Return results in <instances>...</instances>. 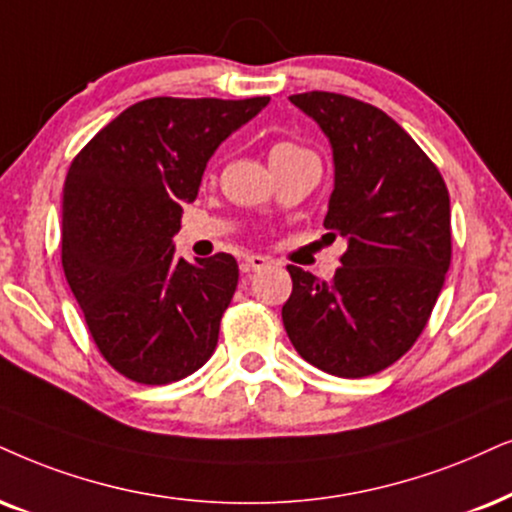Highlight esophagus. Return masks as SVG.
<instances>
[{"mask_svg": "<svg viewBox=\"0 0 512 512\" xmlns=\"http://www.w3.org/2000/svg\"><path fill=\"white\" fill-rule=\"evenodd\" d=\"M243 267L248 269V271H260L264 267H269V257H264V255H248L243 260Z\"/></svg>", "mask_w": 512, "mask_h": 512, "instance_id": "obj_1", "label": "esophagus"}]
</instances>
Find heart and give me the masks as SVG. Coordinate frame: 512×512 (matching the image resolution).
Wrapping results in <instances>:
<instances>
[{
    "label": "heart",
    "instance_id": "heart-1",
    "mask_svg": "<svg viewBox=\"0 0 512 512\" xmlns=\"http://www.w3.org/2000/svg\"><path fill=\"white\" fill-rule=\"evenodd\" d=\"M297 151H302V148L297 144H290V141H278V144L271 146L269 160L271 158H281V155H288V153H297Z\"/></svg>",
    "mask_w": 512,
    "mask_h": 512
}]
</instances>
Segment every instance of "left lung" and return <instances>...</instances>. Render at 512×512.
Instances as JSON below:
<instances>
[{
  "label": "left lung",
  "mask_w": 512,
  "mask_h": 512,
  "mask_svg": "<svg viewBox=\"0 0 512 512\" xmlns=\"http://www.w3.org/2000/svg\"><path fill=\"white\" fill-rule=\"evenodd\" d=\"M290 103L328 137L335 184L323 226L347 241L331 281L290 264L283 326L297 354L338 378H366L409 352L451 262V205L442 174L371 103L333 92Z\"/></svg>",
  "instance_id": "1"
}]
</instances>
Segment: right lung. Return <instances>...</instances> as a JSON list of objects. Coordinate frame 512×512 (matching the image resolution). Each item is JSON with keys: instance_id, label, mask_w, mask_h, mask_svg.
Segmentation results:
<instances>
[{"instance_id": "1", "label": "right lung", "mask_w": 512, "mask_h": 512, "mask_svg": "<svg viewBox=\"0 0 512 512\" xmlns=\"http://www.w3.org/2000/svg\"><path fill=\"white\" fill-rule=\"evenodd\" d=\"M269 103L172 99L129 106L82 148L63 186V271L115 371L167 385L212 357L238 264L174 257L181 208L224 139Z\"/></svg>"}]
</instances>
